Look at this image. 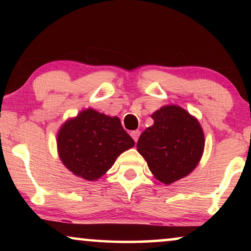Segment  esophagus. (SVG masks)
<instances>
[{
  "mask_svg": "<svg viewBox=\"0 0 251 251\" xmlns=\"http://www.w3.org/2000/svg\"><path fill=\"white\" fill-rule=\"evenodd\" d=\"M132 137V139L135 140V143H137V140L139 139V136H140V132L138 131V130H136V131H131V133H130Z\"/></svg>",
  "mask_w": 251,
  "mask_h": 251,
  "instance_id": "esophagus-1",
  "label": "esophagus"
}]
</instances>
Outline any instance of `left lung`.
Here are the masks:
<instances>
[{
  "label": "left lung",
  "mask_w": 251,
  "mask_h": 251,
  "mask_svg": "<svg viewBox=\"0 0 251 251\" xmlns=\"http://www.w3.org/2000/svg\"><path fill=\"white\" fill-rule=\"evenodd\" d=\"M154 125L139 137L137 151L157 180L171 184L191 174L200 161L204 136L200 123L178 106L160 108Z\"/></svg>",
  "instance_id": "obj_1"
}]
</instances>
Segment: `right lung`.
Listing matches in <instances>:
<instances>
[{
    "label": "right lung",
    "instance_id": "add662e5",
    "mask_svg": "<svg viewBox=\"0 0 251 251\" xmlns=\"http://www.w3.org/2000/svg\"><path fill=\"white\" fill-rule=\"evenodd\" d=\"M57 145L67 169L87 180H96L135 142L119 118L89 108L65 122L58 133Z\"/></svg>",
    "mask_w": 251,
    "mask_h": 251
}]
</instances>
